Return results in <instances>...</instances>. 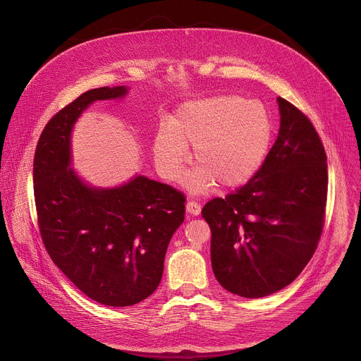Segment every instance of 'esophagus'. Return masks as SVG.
<instances>
[{"instance_id":"34e87169","label":"esophagus","mask_w":361,"mask_h":361,"mask_svg":"<svg viewBox=\"0 0 361 361\" xmlns=\"http://www.w3.org/2000/svg\"><path fill=\"white\" fill-rule=\"evenodd\" d=\"M185 210H187V213L191 214V216H200V213H201V205H200L198 202H195V201H188L187 205H185Z\"/></svg>"}]
</instances>
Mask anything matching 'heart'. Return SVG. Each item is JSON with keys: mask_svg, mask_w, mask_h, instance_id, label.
Segmentation results:
<instances>
[{"mask_svg": "<svg viewBox=\"0 0 361 361\" xmlns=\"http://www.w3.org/2000/svg\"><path fill=\"white\" fill-rule=\"evenodd\" d=\"M271 137L270 114L260 101L214 95L183 104L156 131L152 152L161 176L176 181L188 159L187 145H192L198 167L188 187L204 192L217 183L235 188L250 181L267 157Z\"/></svg>", "mask_w": 361, "mask_h": 361, "instance_id": "1", "label": "heart"}]
</instances>
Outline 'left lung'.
Here are the masks:
<instances>
[{"label": "left lung", "instance_id": "1", "mask_svg": "<svg viewBox=\"0 0 361 361\" xmlns=\"http://www.w3.org/2000/svg\"><path fill=\"white\" fill-rule=\"evenodd\" d=\"M277 140L255 176L226 198L204 205L217 281L245 298L270 295L313 257L326 216L327 156L312 124L279 97Z\"/></svg>", "mask_w": 361, "mask_h": 361}]
</instances>
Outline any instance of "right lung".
I'll use <instances>...</instances> for the list:
<instances>
[{
    "mask_svg": "<svg viewBox=\"0 0 361 361\" xmlns=\"http://www.w3.org/2000/svg\"><path fill=\"white\" fill-rule=\"evenodd\" d=\"M127 87L81 94L44 127L34 156V197L47 252L91 300L128 307L159 287L164 257L183 224V192L144 176L114 188L84 183L71 169V131L98 99L123 98Z\"/></svg>",
    "mask_w": 361,
    "mask_h": 361,
    "instance_id": "obj_1",
    "label": "right lung"
}]
</instances>
